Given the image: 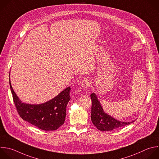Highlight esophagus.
<instances>
[{
	"label": "esophagus",
	"instance_id": "esophagus-1",
	"mask_svg": "<svg viewBox=\"0 0 159 159\" xmlns=\"http://www.w3.org/2000/svg\"><path fill=\"white\" fill-rule=\"evenodd\" d=\"M81 86L84 88H87L90 86V82L88 79H84L81 82Z\"/></svg>",
	"mask_w": 159,
	"mask_h": 159
}]
</instances>
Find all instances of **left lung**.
<instances>
[{"instance_id":"1","label":"left lung","mask_w":159,"mask_h":159,"mask_svg":"<svg viewBox=\"0 0 159 159\" xmlns=\"http://www.w3.org/2000/svg\"><path fill=\"white\" fill-rule=\"evenodd\" d=\"M90 97L92 99L91 120L93 124L99 130L106 132L117 129L135 121L122 122L114 119L103 111L100 102L95 93H91Z\"/></svg>"}]
</instances>
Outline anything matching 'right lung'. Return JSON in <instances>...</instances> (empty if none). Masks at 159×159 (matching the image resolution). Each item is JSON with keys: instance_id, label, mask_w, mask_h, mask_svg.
Returning <instances> with one entry per match:
<instances>
[{"instance_id": "add662e5", "label": "right lung", "mask_w": 159, "mask_h": 159, "mask_svg": "<svg viewBox=\"0 0 159 159\" xmlns=\"http://www.w3.org/2000/svg\"><path fill=\"white\" fill-rule=\"evenodd\" d=\"M14 103L20 117L43 130H56L64 124L67 105L70 100V87L62 91L54 98L40 104L22 103L14 91L9 80Z\"/></svg>"}]
</instances>
